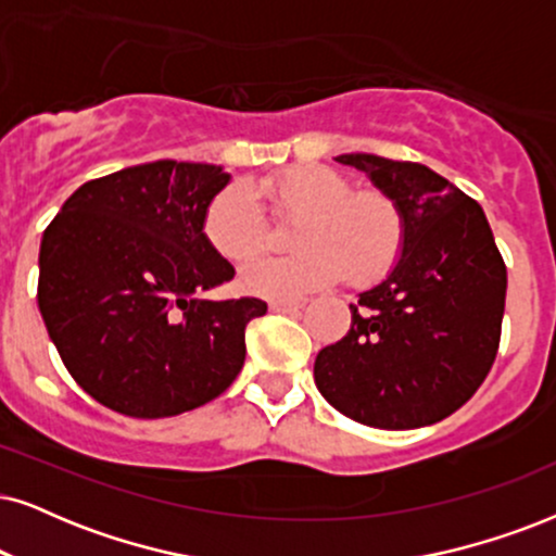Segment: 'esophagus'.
<instances>
[{
    "label": "esophagus",
    "instance_id": "esophagus-1",
    "mask_svg": "<svg viewBox=\"0 0 556 556\" xmlns=\"http://www.w3.org/2000/svg\"><path fill=\"white\" fill-rule=\"evenodd\" d=\"M307 298H292V300H271L269 311L271 313H300L307 305Z\"/></svg>",
    "mask_w": 556,
    "mask_h": 556
}]
</instances>
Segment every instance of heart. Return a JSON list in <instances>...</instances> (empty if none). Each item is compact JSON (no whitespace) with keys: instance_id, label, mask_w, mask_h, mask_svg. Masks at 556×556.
I'll return each instance as SVG.
<instances>
[{"instance_id":"1","label":"heart","mask_w":556,"mask_h":556,"mask_svg":"<svg viewBox=\"0 0 556 556\" xmlns=\"http://www.w3.org/2000/svg\"><path fill=\"white\" fill-rule=\"evenodd\" d=\"M271 213L294 220L292 256L256 258L241 271V287L256 298H298L346 274L354 287H369L395 269L405 245V220L382 192H354L341 172L298 164L254 187ZM215 254L241 264L269 241L266 217L249 189L230 185L213 197L202 220Z\"/></svg>"}]
</instances>
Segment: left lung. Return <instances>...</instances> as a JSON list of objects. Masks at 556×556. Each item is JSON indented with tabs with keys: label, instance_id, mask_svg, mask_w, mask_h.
<instances>
[{
	"label": "left lung",
	"instance_id": "left-lung-1",
	"mask_svg": "<svg viewBox=\"0 0 556 556\" xmlns=\"http://www.w3.org/2000/svg\"><path fill=\"white\" fill-rule=\"evenodd\" d=\"M405 220L403 256L362 292L351 328L320 349L315 384L356 424L431 426L459 410L493 369L508 271L472 197L413 161L343 153Z\"/></svg>",
	"mask_w": 556,
	"mask_h": 556
}]
</instances>
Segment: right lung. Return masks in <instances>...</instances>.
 Segmentation results:
<instances>
[{"instance_id": "add662e5", "label": "right lung", "mask_w": 556, "mask_h": 556, "mask_svg": "<svg viewBox=\"0 0 556 556\" xmlns=\"http://www.w3.org/2000/svg\"><path fill=\"white\" fill-rule=\"evenodd\" d=\"M230 174L153 161L91 179L40 241L38 307L68 375L130 418H168L226 392L245 359L256 298L205 300L236 269L202 220Z\"/></svg>"}]
</instances>
